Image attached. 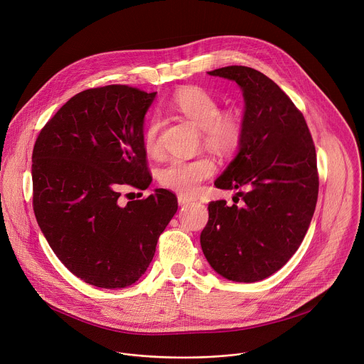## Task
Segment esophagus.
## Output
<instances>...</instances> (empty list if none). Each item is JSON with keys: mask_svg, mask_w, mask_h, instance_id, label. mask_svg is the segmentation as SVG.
<instances>
[{"mask_svg": "<svg viewBox=\"0 0 364 364\" xmlns=\"http://www.w3.org/2000/svg\"><path fill=\"white\" fill-rule=\"evenodd\" d=\"M177 200H178V204H180V205H186V204H190L191 201H194V200H196V197L186 196V194H178Z\"/></svg>", "mask_w": 364, "mask_h": 364, "instance_id": "obj_1", "label": "esophagus"}]
</instances>
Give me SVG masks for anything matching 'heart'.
I'll return each instance as SVG.
<instances>
[{
  "label": "heart",
  "instance_id": "1",
  "mask_svg": "<svg viewBox=\"0 0 364 364\" xmlns=\"http://www.w3.org/2000/svg\"><path fill=\"white\" fill-rule=\"evenodd\" d=\"M173 111L194 124L201 131V142L218 154H233L239 149L245 138V115L236 107L220 108V103L209 90L200 86H184L171 97ZM161 122L152 118L144 132V146L151 157L163 154ZM216 171L215 161L200 155L193 160L174 159L164 166L159 178L160 183L177 193L191 194L198 184L210 178Z\"/></svg>",
  "mask_w": 364,
  "mask_h": 364
}]
</instances>
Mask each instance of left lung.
I'll use <instances>...</instances> for the list:
<instances>
[{
  "instance_id": "8db88e82",
  "label": "left lung",
  "mask_w": 364,
  "mask_h": 364,
  "mask_svg": "<svg viewBox=\"0 0 364 364\" xmlns=\"http://www.w3.org/2000/svg\"><path fill=\"white\" fill-rule=\"evenodd\" d=\"M209 75L235 80L246 103L239 154L215 186L247 191L232 205L209 203L200 245L218 274L256 282L289 261L309 228L320 184L316 146L301 111L268 76L246 66Z\"/></svg>"
}]
</instances>
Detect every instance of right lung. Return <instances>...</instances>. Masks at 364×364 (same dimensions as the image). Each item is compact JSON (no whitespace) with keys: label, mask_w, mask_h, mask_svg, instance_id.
Here are the masks:
<instances>
[{"label":"right lung","mask_w":364,"mask_h":364,"mask_svg":"<svg viewBox=\"0 0 364 364\" xmlns=\"http://www.w3.org/2000/svg\"><path fill=\"white\" fill-rule=\"evenodd\" d=\"M157 92L127 85L86 89L41 128L33 149V209L62 264L97 288L132 285L177 212L166 188L121 203V188L152 177L144 117Z\"/></svg>","instance_id":"obj_1"}]
</instances>
